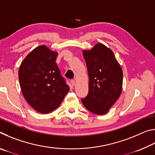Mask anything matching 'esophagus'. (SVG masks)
<instances>
[{
	"label": "esophagus",
	"instance_id": "esophagus-1",
	"mask_svg": "<svg viewBox=\"0 0 155 155\" xmlns=\"http://www.w3.org/2000/svg\"><path fill=\"white\" fill-rule=\"evenodd\" d=\"M70 82H71V84H72V86H74V85H76V81H75V80L72 79V80H71V81H70Z\"/></svg>",
	"mask_w": 155,
	"mask_h": 155
}]
</instances>
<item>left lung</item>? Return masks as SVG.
Listing matches in <instances>:
<instances>
[{
    "label": "left lung",
    "mask_w": 155,
    "mask_h": 155,
    "mask_svg": "<svg viewBox=\"0 0 155 155\" xmlns=\"http://www.w3.org/2000/svg\"><path fill=\"white\" fill-rule=\"evenodd\" d=\"M90 83L89 92L81 99L88 111L104 115L109 111L122 92V70L111 50L97 44L90 51H84Z\"/></svg>",
    "instance_id": "left-lung-1"
}]
</instances>
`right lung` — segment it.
Listing matches in <instances>:
<instances>
[{"label":"right lung","mask_w":155,"mask_h":155,"mask_svg":"<svg viewBox=\"0 0 155 155\" xmlns=\"http://www.w3.org/2000/svg\"><path fill=\"white\" fill-rule=\"evenodd\" d=\"M57 54L45 46L37 47L24 59L18 72L25 98L41 114L57 109L70 90L55 62Z\"/></svg>","instance_id":"obj_1"}]
</instances>
